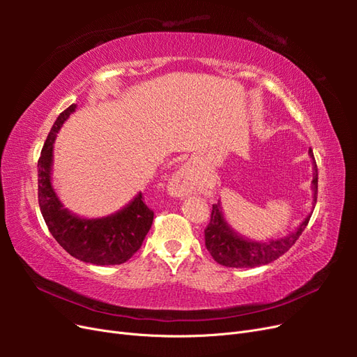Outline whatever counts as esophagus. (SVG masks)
<instances>
[{
	"label": "esophagus",
	"mask_w": 357,
	"mask_h": 357,
	"mask_svg": "<svg viewBox=\"0 0 357 357\" xmlns=\"http://www.w3.org/2000/svg\"><path fill=\"white\" fill-rule=\"evenodd\" d=\"M193 189H195V181H193L190 171L188 169H180L171 180L172 195H176L178 198L188 197L189 193L193 192Z\"/></svg>",
	"instance_id": "1"
}]
</instances>
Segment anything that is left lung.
<instances>
[{"mask_svg":"<svg viewBox=\"0 0 357 357\" xmlns=\"http://www.w3.org/2000/svg\"><path fill=\"white\" fill-rule=\"evenodd\" d=\"M308 155L312 159V192L314 197L312 201H317V165L312 150H308ZM312 202V207H314ZM310 213L305 220L302 222L295 232H290L282 238H274L268 241H252L241 236L238 232H235L228 222L225 220L223 213L220 208V204H213L211 210V219L210 223L205 228V247L213 256V259L218 264L229 268H255L271 264L280 256H283L289 248L296 243L307 228V225L311 218Z\"/></svg>","mask_w":357,"mask_h":357,"instance_id":"left-lung-1","label":"left lung"}]
</instances>
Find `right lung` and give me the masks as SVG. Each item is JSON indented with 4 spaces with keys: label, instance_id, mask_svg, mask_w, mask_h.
Segmentation results:
<instances>
[{
    "label": "right lung",
    "instance_id": "1",
    "mask_svg": "<svg viewBox=\"0 0 357 357\" xmlns=\"http://www.w3.org/2000/svg\"><path fill=\"white\" fill-rule=\"evenodd\" d=\"M71 104L53 123L38 159V205L50 234L73 257L93 265H121L142 247L153 222L143 193L126 207L101 219H83L63 208L52 186L53 143L62 123L75 110Z\"/></svg>",
    "mask_w": 357,
    "mask_h": 357
}]
</instances>
